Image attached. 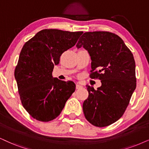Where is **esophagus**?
<instances>
[{"label":"esophagus","instance_id":"34e87169","mask_svg":"<svg viewBox=\"0 0 149 149\" xmlns=\"http://www.w3.org/2000/svg\"><path fill=\"white\" fill-rule=\"evenodd\" d=\"M82 84H79V83H77L76 84V88H77V89H79V88H82Z\"/></svg>","mask_w":149,"mask_h":149}]
</instances>
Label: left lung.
<instances>
[{
	"label": "left lung",
	"instance_id": "8db88e82",
	"mask_svg": "<svg viewBox=\"0 0 149 149\" xmlns=\"http://www.w3.org/2000/svg\"><path fill=\"white\" fill-rule=\"evenodd\" d=\"M77 48L87 51L91 60V78L101 80L97 90L86 85L88 98L83 103L86 119L104 127L122 116L136 88L133 54L121 38L108 31L85 32Z\"/></svg>",
	"mask_w": 149,
	"mask_h": 149
}]
</instances>
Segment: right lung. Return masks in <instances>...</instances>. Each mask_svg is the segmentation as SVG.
<instances>
[{"mask_svg":"<svg viewBox=\"0 0 149 149\" xmlns=\"http://www.w3.org/2000/svg\"><path fill=\"white\" fill-rule=\"evenodd\" d=\"M82 33L43 29L24 45L14 76L22 106L34 119H55L76 90L74 82L54 78L52 71L62 54L74 46Z\"/></svg>","mask_w":149,"mask_h":149,"instance_id":"add662e5","label":"right lung"}]
</instances>
